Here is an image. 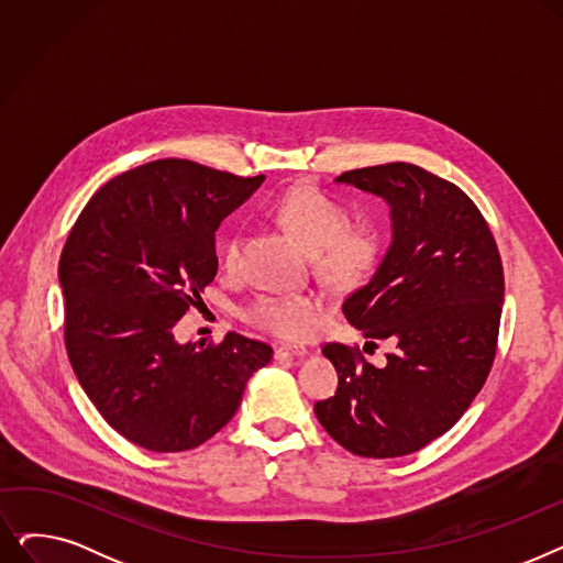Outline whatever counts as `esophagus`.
Wrapping results in <instances>:
<instances>
[{
    "label": "esophagus",
    "mask_w": 563,
    "mask_h": 563,
    "mask_svg": "<svg viewBox=\"0 0 563 563\" xmlns=\"http://www.w3.org/2000/svg\"><path fill=\"white\" fill-rule=\"evenodd\" d=\"M308 356V349L301 344H280L276 349V358H303Z\"/></svg>",
    "instance_id": "obj_1"
}]
</instances>
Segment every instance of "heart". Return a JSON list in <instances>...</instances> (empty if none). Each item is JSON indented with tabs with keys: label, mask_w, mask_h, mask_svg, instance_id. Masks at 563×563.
Instances as JSON below:
<instances>
[{
	"label": "heart",
	"mask_w": 563,
	"mask_h": 563,
	"mask_svg": "<svg viewBox=\"0 0 563 563\" xmlns=\"http://www.w3.org/2000/svg\"><path fill=\"white\" fill-rule=\"evenodd\" d=\"M272 214L312 253L317 274L331 285H351L361 280L376 262L378 232L372 223H346V210L317 187L299 185L280 194ZM242 236L230 232L221 242V266L234 269L240 257ZM317 301L308 294H260L244 317L253 327L278 338H303L314 321Z\"/></svg>",
	"instance_id": "obj_1"
}]
</instances>
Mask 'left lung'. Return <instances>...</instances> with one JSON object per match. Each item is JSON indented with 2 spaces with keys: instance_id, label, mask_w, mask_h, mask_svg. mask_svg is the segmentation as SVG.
I'll return each mask as SVG.
<instances>
[{
  "instance_id": "left-lung-1",
  "label": "left lung",
  "mask_w": 563,
  "mask_h": 563,
  "mask_svg": "<svg viewBox=\"0 0 563 563\" xmlns=\"http://www.w3.org/2000/svg\"><path fill=\"white\" fill-rule=\"evenodd\" d=\"M335 183L390 207L393 242L342 312L397 349L374 367L344 344L323 346L338 390L314 412L351 454L406 456L450 431L486 383L505 303L501 260L477 205L416 164L346 170Z\"/></svg>"
}]
</instances>
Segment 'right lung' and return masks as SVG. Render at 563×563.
<instances>
[{"label":"right lung","instance_id":"right-lung-1","mask_svg":"<svg viewBox=\"0 0 563 563\" xmlns=\"http://www.w3.org/2000/svg\"><path fill=\"white\" fill-rule=\"evenodd\" d=\"M264 183L157 159L86 202L58 262L66 349L111 429L147 452H185L221 431L274 349L228 333L180 344L175 323L217 276L221 221Z\"/></svg>","mask_w":563,"mask_h":563}]
</instances>
